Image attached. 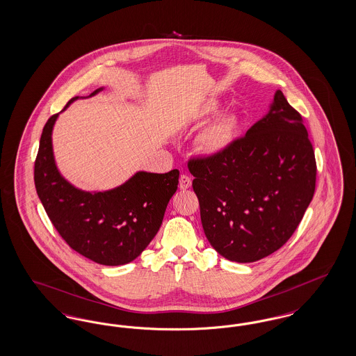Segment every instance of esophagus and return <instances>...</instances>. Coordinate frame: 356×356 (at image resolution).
Wrapping results in <instances>:
<instances>
[{
	"label": "esophagus",
	"mask_w": 356,
	"mask_h": 356,
	"mask_svg": "<svg viewBox=\"0 0 356 356\" xmlns=\"http://www.w3.org/2000/svg\"><path fill=\"white\" fill-rule=\"evenodd\" d=\"M192 184V180H191V177L189 176H186V175H181L180 176V179H179V186H180V189H188L189 186Z\"/></svg>",
	"instance_id": "1"
}]
</instances>
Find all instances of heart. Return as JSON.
<instances>
[{
	"instance_id": "heart-1",
	"label": "heart",
	"mask_w": 356,
	"mask_h": 356,
	"mask_svg": "<svg viewBox=\"0 0 356 356\" xmlns=\"http://www.w3.org/2000/svg\"><path fill=\"white\" fill-rule=\"evenodd\" d=\"M221 109V102L219 100L207 102L200 106L196 115V121L202 124L204 121L216 115ZM240 118L236 113H222L216 119L212 120L200 135L197 136L196 145L199 152L209 157H218L227 151L236 143L240 134Z\"/></svg>"
}]
</instances>
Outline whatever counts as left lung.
<instances>
[{"mask_svg":"<svg viewBox=\"0 0 356 356\" xmlns=\"http://www.w3.org/2000/svg\"><path fill=\"white\" fill-rule=\"evenodd\" d=\"M204 234L222 257L252 263L283 247L315 192L302 116L276 90L268 112L229 151L191 160Z\"/></svg>","mask_w":356,"mask_h":356,"instance_id":"obj_1","label":"left lung"}]
</instances>
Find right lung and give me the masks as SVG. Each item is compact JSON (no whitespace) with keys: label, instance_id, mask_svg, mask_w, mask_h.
<instances>
[{"label":"right lung","instance_id":"1","mask_svg":"<svg viewBox=\"0 0 356 356\" xmlns=\"http://www.w3.org/2000/svg\"><path fill=\"white\" fill-rule=\"evenodd\" d=\"M104 90L96 89L86 97ZM79 99L73 97L61 111ZM60 113L42 129L34 163V184L57 232L76 252L102 266H122L148 247L161 227L170 197L179 184V170H138L121 186L83 191L57 168L51 134Z\"/></svg>","mask_w":356,"mask_h":356}]
</instances>
